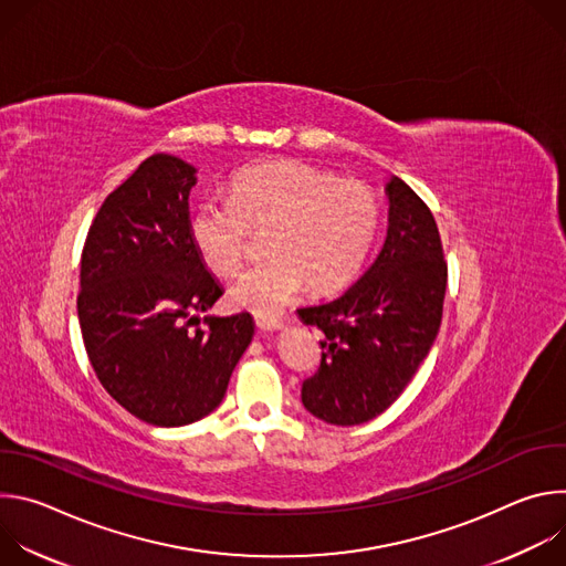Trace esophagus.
<instances>
[{"label":"esophagus","instance_id":"1","mask_svg":"<svg viewBox=\"0 0 566 566\" xmlns=\"http://www.w3.org/2000/svg\"><path fill=\"white\" fill-rule=\"evenodd\" d=\"M255 322L262 332H277L284 327V322L273 315H255Z\"/></svg>","mask_w":566,"mask_h":566}]
</instances>
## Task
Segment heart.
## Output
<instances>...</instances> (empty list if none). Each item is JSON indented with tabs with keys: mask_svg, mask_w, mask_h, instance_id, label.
<instances>
[{
	"mask_svg": "<svg viewBox=\"0 0 566 566\" xmlns=\"http://www.w3.org/2000/svg\"><path fill=\"white\" fill-rule=\"evenodd\" d=\"M374 190L302 160H269L234 175L230 201L203 199L190 214V237L219 275H234L266 232L269 260L241 275L230 297L255 313H275L304 284L313 293L343 289L360 271L378 230Z\"/></svg>",
	"mask_w": 566,
	"mask_h": 566,
	"instance_id": "b5f03b06",
	"label": "heart"
}]
</instances>
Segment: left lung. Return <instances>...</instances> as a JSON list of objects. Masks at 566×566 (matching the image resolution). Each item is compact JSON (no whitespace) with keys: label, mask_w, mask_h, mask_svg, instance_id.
Segmentation results:
<instances>
[{"label":"left lung","mask_w":566,"mask_h":566,"mask_svg":"<svg viewBox=\"0 0 566 566\" xmlns=\"http://www.w3.org/2000/svg\"><path fill=\"white\" fill-rule=\"evenodd\" d=\"M385 244L340 297L297 308L322 332L317 371L302 382L304 408L332 426L382 415L408 387L441 327L448 264L437 221L398 177L387 184Z\"/></svg>","instance_id":"1"}]
</instances>
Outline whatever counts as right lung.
I'll use <instances>...</instances> for the list:
<instances>
[{
    "instance_id": "obj_1",
    "label": "right lung",
    "mask_w": 566,
    "mask_h": 566,
    "mask_svg": "<svg viewBox=\"0 0 566 566\" xmlns=\"http://www.w3.org/2000/svg\"><path fill=\"white\" fill-rule=\"evenodd\" d=\"M195 175L177 156L145 158L103 201L80 260L90 363L118 406L158 428L208 417L255 332L251 313L197 315L223 291L190 237Z\"/></svg>"
}]
</instances>
